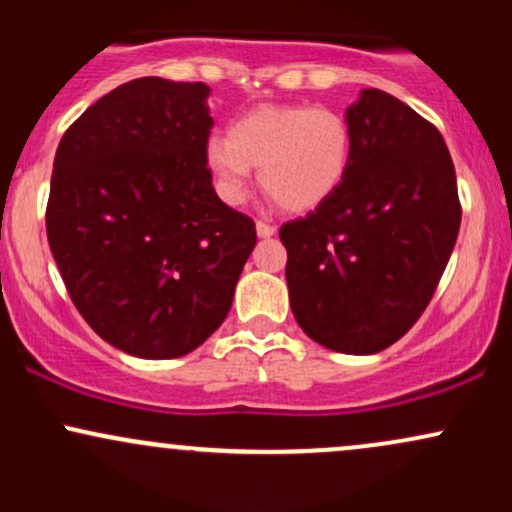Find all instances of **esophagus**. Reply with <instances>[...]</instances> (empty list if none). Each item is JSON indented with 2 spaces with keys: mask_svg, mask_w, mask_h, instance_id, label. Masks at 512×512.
<instances>
[{
  "mask_svg": "<svg viewBox=\"0 0 512 512\" xmlns=\"http://www.w3.org/2000/svg\"><path fill=\"white\" fill-rule=\"evenodd\" d=\"M255 228H257V236H260V238H272L274 233H276V228L272 226V223H267V221H257Z\"/></svg>",
  "mask_w": 512,
  "mask_h": 512,
  "instance_id": "34e87169",
  "label": "esophagus"
}]
</instances>
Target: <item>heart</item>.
Wrapping results in <instances>:
<instances>
[{"label":"heart","mask_w":512,"mask_h":512,"mask_svg":"<svg viewBox=\"0 0 512 512\" xmlns=\"http://www.w3.org/2000/svg\"><path fill=\"white\" fill-rule=\"evenodd\" d=\"M351 156L354 134L346 117L310 105H257L204 149V163L226 202L238 204L252 168H260L264 195L286 211L327 202L346 180Z\"/></svg>","instance_id":"obj_1"}]
</instances>
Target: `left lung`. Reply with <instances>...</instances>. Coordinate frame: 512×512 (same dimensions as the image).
Wrapping results in <instances>:
<instances>
[{
	"label": "left lung",
	"instance_id": "left-lung-1",
	"mask_svg": "<svg viewBox=\"0 0 512 512\" xmlns=\"http://www.w3.org/2000/svg\"><path fill=\"white\" fill-rule=\"evenodd\" d=\"M354 156L334 195L281 226L293 317L339 354H378L411 330L445 272L462 207L431 122L380 88L346 110Z\"/></svg>",
	"mask_w": 512,
	"mask_h": 512
}]
</instances>
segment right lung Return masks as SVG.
Instances as JSON below:
<instances>
[{
	"label": "right lung",
	"instance_id": "add662e5",
	"mask_svg": "<svg viewBox=\"0 0 512 512\" xmlns=\"http://www.w3.org/2000/svg\"><path fill=\"white\" fill-rule=\"evenodd\" d=\"M211 88L117 86L64 132L45 211L48 243L91 330L129 356L178 358L226 320L257 243L204 163Z\"/></svg>",
	"mask_w": 512,
	"mask_h": 512
}]
</instances>
